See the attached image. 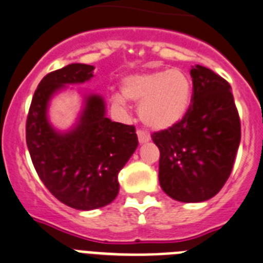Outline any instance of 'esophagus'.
Returning a JSON list of instances; mask_svg holds the SVG:
<instances>
[{
  "label": "esophagus",
  "instance_id": "1",
  "mask_svg": "<svg viewBox=\"0 0 263 263\" xmlns=\"http://www.w3.org/2000/svg\"><path fill=\"white\" fill-rule=\"evenodd\" d=\"M136 134H138V139H139V143H140V144H143V143H147L148 140H150V135H148L146 131H142V129H139Z\"/></svg>",
  "mask_w": 263,
  "mask_h": 263
}]
</instances>
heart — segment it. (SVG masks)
<instances>
[{"instance_id":"b5f03b06","label":"heart","mask_w":263,"mask_h":263,"mask_svg":"<svg viewBox=\"0 0 263 263\" xmlns=\"http://www.w3.org/2000/svg\"><path fill=\"white\" fill-rule=\"evenodd\" d=\"M123 95H115V105L124 108L127 100L138 102L139 117L153 129H168L178 124L192 104V82L181 70H159L125 78Z\"/></svg>"}]
</instances>
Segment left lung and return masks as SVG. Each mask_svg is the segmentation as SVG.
<instances>
[{
    "mask_svg": "<svg viewBox=\"0 0 263 263\" xmlns=\"http://www.w3.org/2000/svg\"><path fill=\"white\" fill-rule=\"evenodd\" d=\"M193 97L186 116L154 132L161 151L159 183L168 197L202 202L216 196L231 174L240 143V120L231 86L204 66L192 67Z\"/></svg>",
    "mask_w": 263,
    "mask_h": 263,
    "instance_id": "1",
    "label": "left lung"
}]
</instances>
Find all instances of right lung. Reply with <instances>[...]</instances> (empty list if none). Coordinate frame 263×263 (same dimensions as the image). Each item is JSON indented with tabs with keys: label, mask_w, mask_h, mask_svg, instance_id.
I'll list each match as a JSON object with an SVG mask.
<instances>
[{
	"label": "right lung",
	"mask_w": 263,
	"mask_h": 263,
	"mask_svg": "<svg viewBox=\"0 0 263 263\" xmlns=\"http://www.w3.org/2000/svg\"><path fill=\"white\" fill-rule=\"evenodd\" d=\"M95 66L71 63L47 74L36 89L27 119V146L46 187L66 205L91 211L108 205L119 193V172L138 147L134 125L106 117L102 96L85 93L71 128L51 124V100L69 85L93 78Z\"/></svg>",
	"instance_id": "obj_1"
}]
</instances>
